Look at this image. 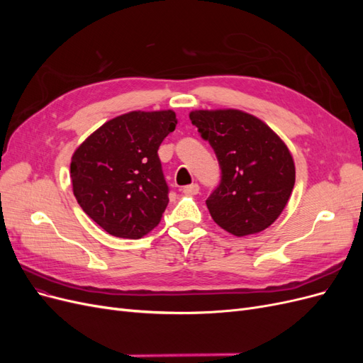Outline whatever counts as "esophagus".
Here are the masks:
<instances>
[{
  "label": "esophagus",
  "mask_w": 363,
  "mask_h": 363,
  "mask_svg": "<svg viewBox=\"0 0 363 363\" xmlns=\"http://www.w3.org/2000/svg\"><path fill=\"white\" fill-rule=\"evenodd\" d=\"M183 192H184L186 195H196V194L200 192V186L196 184V183H192V184H189V186H184Z\"/></svg>",
  "instance_id": "34e87169"
}]
</instances>
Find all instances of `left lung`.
<instances>
[{"instance_id":"left-lung-1","label":"left lung","mask_w":363,"mask_h":363,"mask_svg":"<svg viewBox=\"0 0 363 363\" xmlns=\"http://www.w3.org/2000/svg\"><path fill=\"white\" fill-rule=\"evenodd\" d=\"M189 118L221 168V182L206 200L213 221L235 236L268 228L295 184L288 147L263 121L235 108L194 111Z\"/></svg>"}]
</instances>
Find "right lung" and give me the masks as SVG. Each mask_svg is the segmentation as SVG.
I'll use <instances>...</instances> for the list:
<instances>
[{"mask_svg": "<svg viewBox=\"0 0 363 363\" xmlns=\"http://www.w3.org/2000/svg\"><path fill=\"white\" fill-rule=\"evenodd\" d=\"M175 124L172 111L130 112L107 121L75 150L77 203L108 235L139 239L160 223L169 188L157 150Z\"/></svg>", "mask_w": 363, "mask_h": 363, "instance_id": "add662e5", "label": "right lung"}]
</instances>
